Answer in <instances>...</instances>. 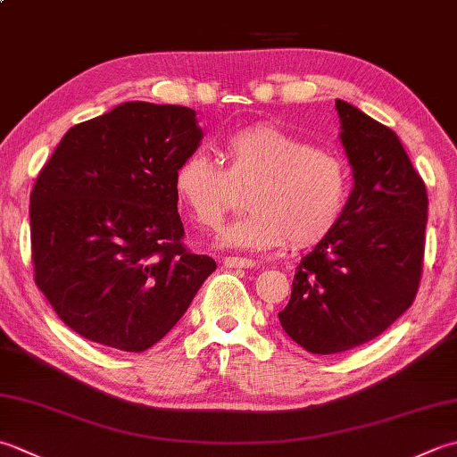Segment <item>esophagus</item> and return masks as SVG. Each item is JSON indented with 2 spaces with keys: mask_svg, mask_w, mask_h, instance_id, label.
<instances>
[{
  "mask_svg": "<svg viewBox=\"0 0 457 457\" xmlns=\"http://www.w3.org/2000/svg\"><path fill=\"white\" fill-rule=\"evenodd\" d=\"M221 262H223V265H226V267H234V270H236V267H239V270H249V267H253V259H249V257H223L221 259Z\"/></svg>",
  "mask_w": 457,
  "mask_h": 457,
  "instance_id": "obj_1",
  "label": "esophagus"
}]
</instances>
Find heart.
<instances>
[{
    "label": "heart",
    "instance_id": "heart-1",
    "mask_svg": "<svg viewBox=\"0 0 457 457\" xmlns=\"http://www.w3.org/2000/svg\"><path fill=\"white\" fill-rule=\"evenodd\" d=\"M220 166L204 152L186 154L174 170L178 202L198 226L218 228L245 190L249 213L223 231V244L273 249L319 244L341 223L351 174L345 160L275 124L231 132Z\"/></svg>",
    "mask_w": 457,
    "mask_h": 457
}]
</instances>
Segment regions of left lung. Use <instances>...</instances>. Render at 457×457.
Here are the masks:
<instances>
[{"mask_svg":"<svg viewBox=\"0 0 457 457\" xmlns=\"http://www.w3.org/2000/svg\"><path fill=\"white\" fill-rule=\"evenodd\" d=\"M354 187L333 234L301 259L285 333L312 354L377 338L416 299L422 279L428 192L395 130L337 101Z\"/></svg>","mask_w":457,"mask_h":457,"instance_id":"8db88e82","label":"left lung"}]
</instances>
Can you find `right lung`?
I'll return each instance as SVG.
<instances>
[{
	"label": "right lung",
	"mask_w": 457,
	"mask_h": 457,
	"mask_svg": "<svg viewBox=\"0 0 457 457\" xmlns=\"http://www.w3.org/2000/svg\"><path fill=\"white\" fill-rule=\"evenodd\" d=\"M187 106L124 103L75 124L31 190L33 279L77 335L156 345L216 262L184 245L174 170L202 130Z\"/></svg>",
	"instance_id": "add662e5"
}]
</instances>
